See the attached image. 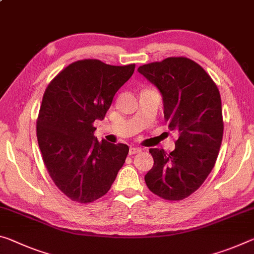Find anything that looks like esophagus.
I'll return each mask as SVG.
<instances>
[{"instance_id": "34e87169", "label": "esophagus", "mask_w": 254, "mask_h": 254, "mask_svg": "<svg viewBox=\"0 0 254 254\" xmlns=\"http://www.w3.org/2000/svg\"><path fill=\"white\" fill-rule=\"evenodd\" d=\"M140 151H141V149L138 148V147H130V149H128V154H130V155H135Z\"/></svg>"}]
</instances>
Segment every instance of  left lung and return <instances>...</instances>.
I'll return each instance as SVG.
<instances>
[{"label":"left lung","instance_id":"8db88e82","mask_svg":"<svg viewBox=\"0 0 254 254\" xmlns=\"http://www.w3.org/2000/svg\"><path fill=\"white\" fill-rule=\"evenodd\" d=\"M138 71L159 89L168 128L179 133L170 154L149 150L154 166L144 181L160 198L183 200L202 185L218 157L224 132L219 90L198 63L184 56L143 64Z\"/></svg>","mask_w":254,"mask_h":254}]
</instances>
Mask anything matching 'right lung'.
<instances>
[{"label": "right lung", "instance_id": "right-lung-1", "mask_svg": "<svg viewBox=\"0 0 254 254\" xmlns=\"http://www.w3.org/2000/svg\"><path fill=\"white\" fill-rule=\"evenodd\" d=\"M134 67L80 60L60 72L44 92L36 124L38 146L51 179L72 201L90 203L105 195L126 162L127 144L99 142L92 124L105 118Z\"/></svg>", "mask_w": 254, "mask_h": 254}]
</instances>
